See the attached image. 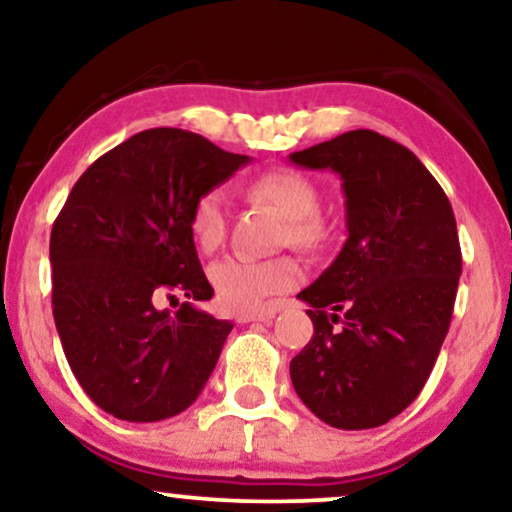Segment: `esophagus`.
I'll use <instances>...</instances> for the list:
<instances>
[{"label": "esophagus", "mask_w": 512, "mask_h": 512, "mask_svg": "<svg viewBox=\"0 0 512 512\" xmlns=\"http://www.w3.org/2000/svg\"><path fill=\"white\" fill-rule=\"evenodd\" d=\"M275 310H256V312H240L237 314V324H249V321H270L275 319Z\"/></svg>", "instance_id": "1"}]
</instances>
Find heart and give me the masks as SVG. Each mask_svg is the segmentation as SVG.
Segmentation results:
<instances>
[{"mask_svg": "<svg viewBox=\"0 0 512 512\" xmlns=\"http://www.w3.org/2000/svg\"><path fill=\"white\" fill-rule=\"evenodd\" d=\"M254 198L270 202L286 216L284 240L300 249H319L328 240L326 221L317 214L321 191L303 172L279 167L258 177L249 186ZM226 198L221 191H209L195 202L191 228L200 249L212 251L226 237ZM216 298L230 310H247L265 298L298 284L300 265L289 256L258 261L249 256H228L209 270Z\"/></svg>", "mask_w": 512, "mask_h": 512, "instance_id": "heart-1", "label": "heart"}]
</instances>
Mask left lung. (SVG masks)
I'll return each mask as SVG.
<instances>
[{"instance_id":"obj_1","label":"left lung","mask_w":512,"mask_h":512,"mask_svg":"<svg viewBox=\"0 0 512 512\" xmlns=\"http://www.w3.org/2000/svg\"><path fill=\"white\" fill-rule=\"evenodd\" d=\"M289 160L338 172L347 216L338 258L298 293L314 335L291 359L293 389L335 429H375L419 396L450 328L461 275L452 205L415 153L373 130Z\"/></svg>"}]
</instances>
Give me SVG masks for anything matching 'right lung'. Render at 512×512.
<instances>
[{"mask_svg": "<svg viewBox=\"0 0 512 512\" xmlns=\"http://www.w3.org/2000/svg\"><path fill=\"white\" fill-rule=\"evenodd\" d=\"M249 163L195 132H137L95 160L51 230L53 317L69 368L90 401L125 422H160L200 396L230 321L209 300L191 216L202 195Z\"/></svg>", "mask_w": 512, "mask_h": 512, "instance_id": "right-lung-1", "label": "right lung"}]
</instances>
